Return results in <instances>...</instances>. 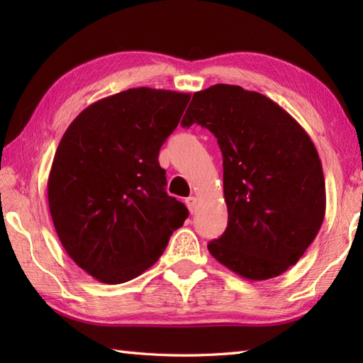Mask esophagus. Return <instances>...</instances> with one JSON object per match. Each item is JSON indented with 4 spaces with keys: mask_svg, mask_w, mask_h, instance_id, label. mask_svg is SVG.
I'll use <instances>...</instances> for the list:
<instances>
[{
    "mask_svg": "<svg viewBox=\"0 0 363 363\" xmlns=\"http://www.w3.org/2000/svg\"><path fill=\"white\" fill-rule=\"evenodd\" d=\"M186 204H187V207H189V211L191 212V213H195L196 212V207H198V198L196 196H189L187 199H186Z\"/></svg>",
    "mask_w": 363,
    "mask_h": 363,
    "instance_id": "obj_1",
    "label": "esophagus"
}]
</instances>
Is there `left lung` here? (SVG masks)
<instances>
[{
	"label": "left lung",
	"mask_w": 363,
	"mask_h": 363,
	"mask_svg": "<svg viewBox=\"0 0 363 363\" xmlns=\"http://www.w3.org/2000/svg\"><path fill=\"white\" fill-rule=\"evenodd\" d=\"M201 125L223 154L228 228L207 248L250 281L282 274L315 240L326 212L318 151L273 99L230 84L196 91L181 125Z\"/></svg>",
	"instance_id": "8db88e82"
}]
</instances>
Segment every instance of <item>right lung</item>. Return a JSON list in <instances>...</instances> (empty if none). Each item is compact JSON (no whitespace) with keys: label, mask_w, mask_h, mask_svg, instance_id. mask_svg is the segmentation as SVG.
I'll list each match as a JSON object with an SVG mask.
<instances>
[{"label":"right lung","mask_w":363,"mask_h":363,"mask_svg":"<svg viewBox=\"0 0 363 363\" xmlns=\"http://www.w3.org/2000/svg\"><path fill=\"white\" fill-rule=\"evenodd\" d=\"M190 94L129 89L86 107L60 138L48 176L52 225L64 250L104 284H123L157 262L189 217L165 191L159 150Z\"/></svg>","instance_id":"add662e5"}]
</instances>
